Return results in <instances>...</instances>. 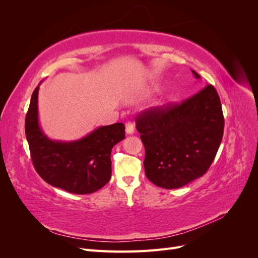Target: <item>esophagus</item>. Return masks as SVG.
Returning <instances> with one entry per match:
<instances>
[{"instance_id":"obj_1","label":"esophagus","mask_w":258,"mask_h":258,"mask_svg":"<svg viewBox=\"0 0 258 258\" xmlns=\"http://www.w3.org/2000/svg\"><path fill=\"white\" fill-rule=\"evenodd\" d=\"M126 134L128 136H131V135L135 134V126H134V123H132L131 121H128L126 123Z\"/></svg>"}]
</instances>
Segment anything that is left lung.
<instances>
[{
	"label": "left lung",
	"instance_id": "8db88e82",
	"mask_svg": "<svg viewBox=\"0 0 258 258\" xmlns=\"http://www.w3.org/2000/svg\"><path fill=\"white\" fill-rule=\"evenodd\" d=\"M137 130L145 148L147 178L162 188H179L204 175L215 158L224 132L220 97L207 85L181 104L141 114Z\"/></svg>",
	"mask_w": 258,
	"mask_h": 258
}]
</instances>
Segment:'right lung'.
I'll list each match as a JSON object with an SVG mask.
<instances>
[{
  "instance_id": "right-lung-1",
  "label": "right lung",
  "mask_w": 258,
  "mask_h": 258,
  "mask_svg": "<svg viewBox=\"0 0 258 258\" xmlns=\"http://www.w3.org/2000/svg\"><path fill=\"white\" fill-rule=\"evenodd\" d=\"M32 93L26 116V137L37 173L53 187L85 195L99 190L112 175V148L124 139V124L102 126L74 141L51 140L38 119V90Z\"/></svg>"
}]
</instances>
